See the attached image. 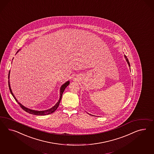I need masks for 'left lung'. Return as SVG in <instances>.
I'll list each match as a JSON object with an SVG mask.
<instances>
[{
	"instance_id": "obj_1",
	"label": "left lung",
	"mask_w": 154,
	"mask_h": 154,
	"mask_svg": "<svg viewBox=\"0 0 154 154\" xmlns=\"http://www.w3.org/2000/svg\"><path fill=\"white\" fill-rule=\"evenodd\" d=\"M125 60H126V61L127 62V63L128 64V66H129V67H130V64H129V61H128V58H127V57L125 56Z\"/></svg>"
}]
</instances>
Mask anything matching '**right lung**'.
<instances>
[{"instance_id":"1","label":"right lung","mask_w":154,"mask_h":154,"mask_svg":"<svg viewBox=\"0 0 154 154\" xmlns=\"http://www.w3.org/2000/svg\"><path fill=\"white\" fill-rule=\"evenodd\" d=\"M19 50L17 52L18 53L19 51ZM9 75H10V71L9 72L8 74V79H9ZM69 81H66V83H64L63 85L62 86L60 87V98H59V100H58V101L57 103V104H55L54 105L53 107H52L51 108L49 109H48V110H42V111H38V110H31L30 109L27 108H26L25 106H24L23 105H22L21 103H20L18 100H17V99L15 97L14 95H13L12 91V90H11V86H10V82H9V79L8 80V86L9 88V90L11 91V94L12 95L14 99L16 100V101L18 103V104L20 105V106H21V108L23 110H25V112H29V114H33V115H36V116H45V115H48V114H50L51 113H53L58 108V107L59 105L60 104V100L62 99V96L63 93L64 91V90L66 89V88L69 85Z\"/></svg>"}]
</instances>
